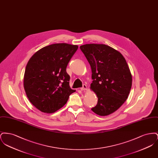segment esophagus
Masks as SVG:
<instances>
[{
	"instance_id": "1",
	"label": "esophagus",
	"mask_w": 158,
	"mask_h": 158,
	"mask_svg": "<svg viewBox=\"0 0 158 158\" xmlns=\"http://www.w3.org/2000/svg\"><path fill=\"white\" fill-rule=\"evenodd\" d=\"M87 89V86L86 85H83V87L81 88V90H85Z\"/></svg>"
}]
</instances>
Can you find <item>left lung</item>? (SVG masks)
Here are the masks:
<instances>
[{
	"label": "left lung",
	"mask_w": 158,
	"mask_h": 158,
	"mask_svg": "<svg viewBox=\"0 0 158 158\" xmlns=\"http://www.w3.org/2000/svg\"><path fill=\"white\" fill-rule=\"evenodd\" d=\"M80 48L90 64L92 83L90 89L98 97L91 110L101 116L117 111L127 99L132 85V76L125 58L112 47L88 44Z\"/></svg>",
	"instance_id": "8db88e82"
}]
</instances>
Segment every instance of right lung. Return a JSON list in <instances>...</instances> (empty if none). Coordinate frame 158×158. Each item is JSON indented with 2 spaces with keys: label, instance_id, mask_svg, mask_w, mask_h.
<instances>
[{
  "label": "right lung",
  "instance_id": "1",
  "mask_svg": "<svg viewBox=\"0 0 158 158\" xmlns=\"http://www.w3.org/2000/svg\"><path fill=\"white\" fill-rule=\"evenodd\" d=\"M77 48V45L53 44L39 50L28 61L23 88L31 103L40 111L56 112L75 92L69 86L66 68Z\"/></svg>",
  "mask_w": 158,
  "mask_h": 158
}]
</instances>
